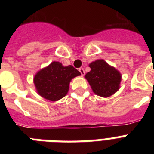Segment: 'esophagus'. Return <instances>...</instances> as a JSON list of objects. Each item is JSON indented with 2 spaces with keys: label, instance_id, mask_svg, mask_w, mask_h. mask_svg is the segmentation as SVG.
Here are the masks:
<instances>
[{
  "label": "esophagus",
  "instance_id": "34e87169",
  "mask_svg": "<svg viewBox=\"0 0 154 154\" xmlns=\"http://www.w3.org/2000/svg\"><path fill=\"white\" fill-rule=\"evenodd\" d=\"M79 72H81L82 76H84V75H85V70H84V69H83V68H80Z\"/></svg>",
  "mask_w": 154,
  "mask_h": 154
}]
</instances>
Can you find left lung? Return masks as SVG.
Masks as SVG:
<instances>
[{
    "label": "left lung",
    "instance_id": "8db88e82",
    "mask_svg": "<svg viewBox=\"0 0 154 154\" xmlns=\"http://www.w3.org/2000/svg\"><path fill=\"white\" fill-rule=\"evenodd\" d=\"M91 70L85 75L94 94L109 97L120 89L122 74L116 68L103 59H98L89 65Z\"/></svg>",
    "mask_w": 154,
    "mask_h": 154
}]
</instances>
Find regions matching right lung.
Listing matches in <instances>:
<instances>
[{
	"instance_id": "right-lung-1",
	"label": "right lung",
	"mask_w": 154,
	"mask_h": 154,
	"mask_svg": "<svg viewBox=\"0 0 154 154\" xmlns=\"http://www.w3.org/2000/svg\"><path fill=\"white\" fill-rule=\"evenodd\" d=\"M81 72L72 65L64 66L60 62L53 61L40 69L33 77L37 94L50 101H59L68 94L70 82Z\"/></svg>"
}]
</instances>
